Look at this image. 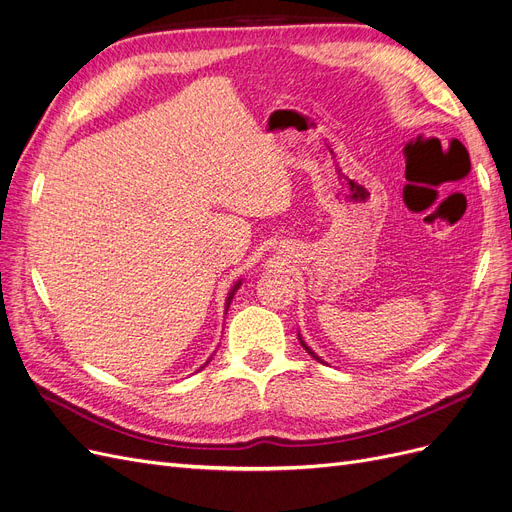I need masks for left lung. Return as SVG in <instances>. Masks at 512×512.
I'll return each instance as SVG.
<instances>
[{"label": "left lung", "mask_w": 512, "mask_h": 512, "mask_svg": "<svg viewBox=\"0 0 512 512\" xmlns=\"http://www.w3.org/2000/svg\"><path fill=\"white\" fill-rule=\"evenodd\" d=\"M298 340H300V344H302V346H304V351H306V353H309V355H313V357H315V359H317V361H321V363H323V359H321V357H317V355H315V353H313V349H311V346H309V344H306V342H304V340H302V336H300V334H298Z\"/></svg>", "instance_id": "8db88e82"}]
</instances>
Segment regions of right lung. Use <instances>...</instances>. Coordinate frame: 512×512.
<instances>
[{
	"label": "right lung",
	"mask_w": 512,
	"mask_h": 512,
	"mask_svg": "<svg viewBox=\"0 0 512 512\" xmlns=\"http://www.w3.org/2000/svg\"><path fill=\"white\" fill-rule=\"evenodd\" d=\"M239 285H241V279L239 281H235L233 283V288H231V292H229V296H227V300H224V313H227L229 311V306H231V302H233V296H235V292L239 290ZM212 359V357H210ZM210 359L206 361V363H210Z\"/></svg>",
	"instance_id": "1"
}]
</instances>
